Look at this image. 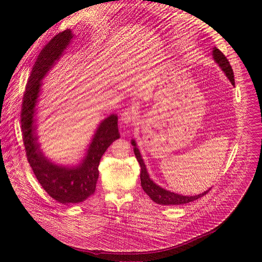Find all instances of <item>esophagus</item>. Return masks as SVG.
Returning <instances> with one entry per match:
<instances>
[{"label":"esophagus","mask_w":262,"mask_h":262,"mask_svg":"<svg viewBox=\"0 0 262 262\" xmlns=\"http://www.w3.org/2000/svg\"><path fill=\"white\" fill-rule=\"evenodd\" d=\"M137 118V113L135 110H125L121 114V121L125 126H128Z\"/></svg>","instance_id":"obj_1"}]
</instances>
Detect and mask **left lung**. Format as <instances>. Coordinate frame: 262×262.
<instances>
[{"instance_id":"1","label":"left lung","mask_w":262,"mask_h":262,"mask_svg":"<svg viewBox=\"0 0 262 262\" xmlns=\"http://www.w3.org/2000/svg\"><path fill=\"white\" fill-rule=\"evenodd\" d=\"M212 58H213L214 62L224 71V73L226 74V77L229 79L231 84L234 86L235 82H234L233 70L231 68V65H230L229 61L225 57V55H224L219 49L213 48L212 49ZM132 145L134 146L135 156H136V158H137V160H138V162L140 164V167H141L140 178H141L142 189L144 190V192L149 197L151 198V200L155 201L156 203L162 204V205H180V204H185V203L195 201V200L203 197L204 195H206L209 192L210 189H208L207 191H205V192H203L202 194H199V195L183 196V195L176 194L174 192H170V191H168L166 189H163L162 186L158 185L156 182H154L152 179H150V177H149V174L147 172L146 166L144 164L142 156H141L139 149L137 147V143H136V141L134 139L132 140Z\"/></svg>"}]
</instances>
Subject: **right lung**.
Here are the masks:
<instances>
[{"label": "right lung", "mask_w": 262, "mask_h": 262, "mask_svg": "<svg viewBox=\"0 0 262 262\" xmlns=\"http://www.w3.org/2000/svg\"><path fill=\"white\" fill-rule=\"evenodd\" d=\"M74 35L65 30L42 49L31 71L21 106V130L28 162L46 192L62 204H76L89 198L96 189L98 165L108 146L120 138L118 116L103 119L88 145L86 156L76 166L57 165L42 152L37 136L36 111L42 80L69 47Z\"/></svg>", "instance_id": "obj_1"}]
</instances>
